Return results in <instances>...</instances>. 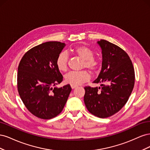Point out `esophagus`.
I'll use <instances>...</instances> for the list:
<instances>
[{"mask_svg":"<svg viewBox=\"0 0 150 150\" xmlns=\"http://www.w3.org/2000/svg\"><path fill=\"white\" fill-rule=\"evenodd\" d=\"M71 88L73 89H74V88H77L78 87V86H76V85H73V84H71Z\"/></svg>","mask_w":150,"mask_h":150,"instance_id":"obj_1","label":"esophagus"}]
</instances>
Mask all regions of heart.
<instances>
[{"label":"heart","mask_w":150,"mask_h":150,"mask_svg":"<svg viewBox=\"0 0 150 150\" xmlns=\"http://www.w3.org/2000/svg\"><path fill=\"white\" fill-rule=\"evenodd\" d=\"M75 56L83 60V67L87 69L92 73H96L99 70L100 62L94 58V52L91 49L81 46L76 47L71 50ZM56 65L61 72H66L68 68V55L65 52H61L57 57ZM90 76L86 71H71L65 76L67 83L78 85L89 81Z\"/></svg>","instance_id":"obj_1"}]
</instances>
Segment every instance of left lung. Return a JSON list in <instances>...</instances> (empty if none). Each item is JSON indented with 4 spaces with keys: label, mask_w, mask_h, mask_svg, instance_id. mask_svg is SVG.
<instances>
[{
    "label": "left lung",
    "mask_w": 150,
    "mask_h": 150,
    "mask_svg": "<svg viewBox=\"0 0 150 150\" xmlns=\"http://www.w3.org/2000/svg\"><path fill=\"white\" fill-rule=\"evenodd\" d=\"M102 68L93 83L100 86H86L84 101L88 110L101 118L118 112L128 101L134 85V70L129 56L116 45L101 39Z\"/></svg>",
    "instance_id": "1"
}]
</instances>
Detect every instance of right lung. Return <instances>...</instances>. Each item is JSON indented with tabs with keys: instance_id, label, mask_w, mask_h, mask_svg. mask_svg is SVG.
<instances>
[{
	"instance_id": "add662e5",
	"label": "right lung",
	"mask_w": 150,
	"mask_h": 150,
	"mask_svg": "<svg viewBox=\"0 0 150 150\" xmlns=\"http://www.w3.org/2000/svg\"><path fill=\"white\" fill-rule=\"evenodd\" d=\"M66 46L52 41L30 49L18 66L17 89L27 109L35 116L49 120L59 115L71 91L69 84L58 88L63 77L56 65Z\"/></svg>"
}]
</instances>
